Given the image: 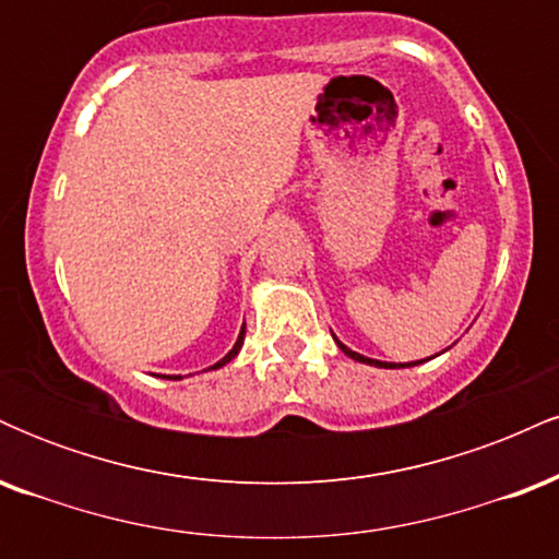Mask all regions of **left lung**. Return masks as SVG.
<instances>
[{"label":"left lung","mask_w":559,"mask_h":559,"mask_svg":"<svg viewBox=\"0 0 559 559\" xmlns=\"http://www.w3.org/2000/svg\"><path fill=\"white\" fill-rule=\"evenodd\" d=\"M338 346H342V352L346 357H352V360H357V362H368V365H376V368H396V365H391V362H378V360H370V357H362V355H357V352H352L349 346H344L342 342H336ZM423 362V360H420ZM409 365H418V362H409ZM400 368H404V365H400Z\"/></svg>","instance_id":"left-lung-1"}]
</instances>
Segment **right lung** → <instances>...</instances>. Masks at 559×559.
<instances>
[{
  "mask_svg": "<svg viewBox=\"0 0 559 559\" xmlns=\"http://www.w3.org/2000/svg\"><path fill=\"white\" fill-rule=\"evenodd\" d=\"M241 344H243V329H241V333H239V338H236L234 349H230V352H228V355H226V357H223V360H221V362H215V365H213V370H215V368H223V365H226V362H230V360H234V357H236V355H239ZM178 378H181V376H178Z\"/></svg>",
  "mask_w": 559,
  "mask_h": 559,
  "instance_id": "obj_1",
  "label": "right lung"
}]
</instances>
